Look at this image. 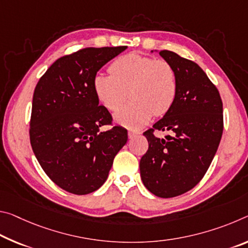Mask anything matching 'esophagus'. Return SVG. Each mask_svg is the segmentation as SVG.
<instances>
[{
	"label": "esophagus",
	"instance_id": "1",
	"mask_svg": "<svg viewBox=\"0 0 248 248\" xmlns=\"http://www.w3.org/2000/svg\"><path fill=\"white\" fill-rule=\"evenodd\" d=\"M139 135V132H136V131H129L128 132V137H129V139H133V138H136L137 136Z\"/></svg>",
	"mask_w": 248,
	"mask_h": 248
}]
</instances>
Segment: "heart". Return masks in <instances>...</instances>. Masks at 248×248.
Segmentation results:
<instances>
[{"label": "heart", "instance_id": "obj_1", "mask_svg": "<svg viewBox=\"0 0 248 248\" xmlns=\"http://www.w3.org/2000/svg\"><path fill=\"white\" fill-rule=\"evenodd\" d=\"M110 74L93 78L97 99L105 108L115 111L116 124L128 129L144 127L155 113L162 116L173 105L178 93V78L170 62L163 60L128 54L110 66Z\"/></svg>", "mask_w": 248, "mask_h": 248}]
</instances>
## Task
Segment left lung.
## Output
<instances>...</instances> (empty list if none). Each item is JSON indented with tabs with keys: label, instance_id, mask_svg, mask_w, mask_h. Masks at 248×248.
Here are the masks:
<instances>
[{
	"label": "left lung",
	"instance_id": "obj_1",
	"mask_svg": "<svg viewBox=\"0 0 248 248\" xmlns=\"http://www.w3.org/2000/svg\"><path fill=\"white\" fill-rule=\"evenodd\" d=\"M159 54L175 70L178 93L162 119L143 133L149 148L140 160V175L152 194L168 199L190 191L206 173L222 138L223 104L198 64L171 50ZM155 130L172 136L156 139Z\"/></svg>",
	"mask_w": 248,
	"mask_h": 248
}]
</instances>
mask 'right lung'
Returning a JSON list of instances; mask_svg holds the SVG:
<instances>
[{
  "instance_id": "right-lung-1",
  "label": "right lung",
  "mask_w": 248,
  "mask_h": 248,
  "mask_svg": "<svg viewBox=\"0 0 248 248\" xmlns=\"http://www.w3.org/2000/svg\"><path fill=\"white\" fill-rule=\"evenodd\" d=\"M125 49L89 47L58 58L35 87L31 145L48 178L69 193L98 190L127 143L123 127L100 130L111 124V115L99 106L93 90L98 70Z\"/></svg>"
}]
</instances>
